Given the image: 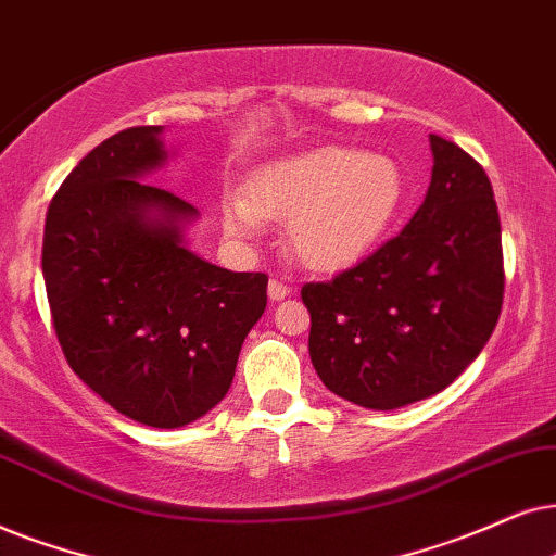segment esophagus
Returning a JSON list of instances; mask_svg holds the SVG:
<instances>
[{
    "instance_id": "1",
    "label": "esophagus",
    "mask_w": 556,
    "mask_h": 556,
    "mask_svg": "<svg viewBox=\"0 0 556 556\" xmlns=\"http://www.w3.org/2000/svg\"><path fill=\"white\" fill-rule=\"evenodd\" d=\"M266 294H269V300L279 302L285 298H290V287H287L282 279H269V287H266Z\"/></svg>"
}]
</instances>
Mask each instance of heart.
<instances>
[{"label":"heart","mask_w":556,"mask_h":556,"mask_svg":"<svg viewBox=\"0 0 556 556\" xmlns=\"http://www.w3.org/2000/svg\"><path fill=\"white\" fill-rule=\"evenodd\" d=\"M406 201V175L389 154L317 147L258 167L243 195L220 208L226 231L251 239L262 220H287V249L309 269L336 271L364 258Z\"/></svg>","instance_id":"obj_1"}]
</instances>
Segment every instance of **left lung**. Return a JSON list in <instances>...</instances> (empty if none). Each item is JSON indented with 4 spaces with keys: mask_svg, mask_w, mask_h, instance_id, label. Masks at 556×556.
I'll return each instance as SVG.
<instances>
[{
    "mask_svg": "<svg viewBox=\"0 0 556 556\" xmlns=\"http://www.w3.org/2000/svg\"><path fill=\"white\" fill-rule=\"evenodd\" d=\"M432 182L404 231L330 282L302 287L309 358L332 394L389 412L447 389L503 305L501 218L485 169L438 135Z\"/></svg>",
    "mask_w": 556,
    "mask_h": 556,
    "instance_id": "1",
    "label": "left lung"
}]
</instances>
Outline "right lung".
<instances>
[{
    "mask_svg": "<svg viewBox=\"0 0 556 556\" xmlns=\"http://www.w3.org/2000/svg\"><path fill=\"white\" fill-rule=\"evenodd\" d=\"M160 135L118 131L65 177L48 208L42 277L78 379L124 417L175 429L228 394L269 279L188 249L198 211L142 182L169 157Z\"/></svg>",
    "mask_w": 556,
    "mask_h": 556,
    "instance_id": "add662e5",
    "label": "right lung"
}]
</instances>
